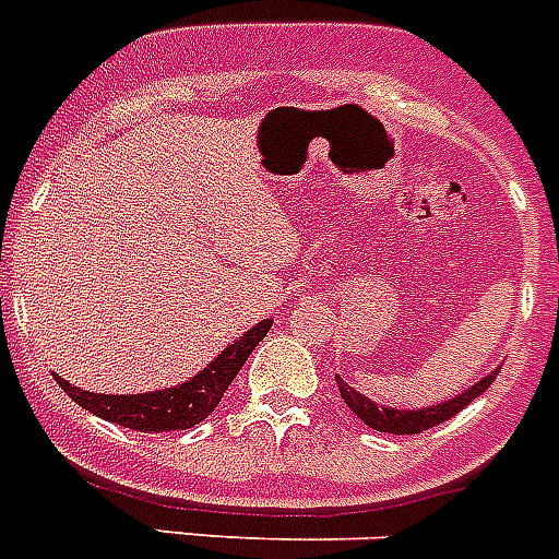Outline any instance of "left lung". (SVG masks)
I'll return each instance as SVG.
<instances>
[{
    "instance_id": "1",
    "label": "left lung",
    "mask_w": 559,
    "mask_h": 559,
    "mask_svg": "<svg viewBox=\"0 0 559 559\" xmlns=\"http://www.w3.org/2000/svg\"><path fill=\"white\" fill-rule=\"evenodd\" d=\"M497 378V372L486 374L483 381H477L475 386L466 389L463 395L452 397V401L440 403V406H424V409H415V412H406V409H389V406H378V403L369 401L367 395H360L358 389H352L349 383H344L341 378H335L337 389H341V397L344 403L349 406L355 415L364 420L367 426L378 431H389V435H417V431H426L431 426L443 424L449 417H454L461 409H466L468 403L480 397L486 389L491 386V381Z\"/></svg>"
}]
</instances>
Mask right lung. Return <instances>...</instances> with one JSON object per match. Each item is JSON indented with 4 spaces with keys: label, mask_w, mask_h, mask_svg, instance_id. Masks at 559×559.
<instances>
[{
    "label": "right lung",
    "mask_w": 559,
    "mask_h": 559,
    "mask_svg": "<svg viewBox=\"0 0 559 559\" xmlns=\"http://www.w3.org/2000/svg\"><path fill=\"white\" fill-rule=\"evenodd\" d=\"M272 321L255 323L250 332H243L241 341L229 344L227 349L201 369L195 378L187 383H178L173 389H158V392H142V395H96V392H84L56 374V383L68 392L82 409L93 412L96 417H105L110 424H119L124 429L135 431H178L192 429L201 424L210 412L218 406L227 386L233 383L241 367L250 358L264 335L270 332Z\"/></svg>",
    "instance_id": "obj_1"
}]
</instances>
